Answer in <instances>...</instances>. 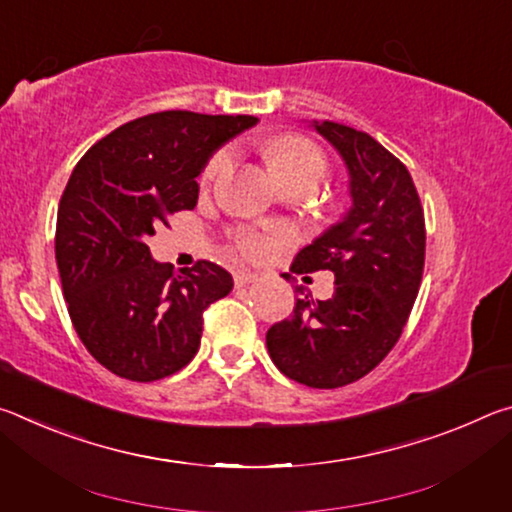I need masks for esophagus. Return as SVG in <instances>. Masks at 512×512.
<instances>
[{
  "label": "esophagus",
  "instance_id": "1",
  "mask_svg": "<svg viewBox=\"0 0 512 512\" xmlns=\"http://www.w3.org/2000/svg\"><path fill=\"white\" fill-rule=\"evenodd\" d=\"M255 280H257V273H253V271H237L235 273V284H237V287H246V284L255 282Z\"/></svg>",
  "mask_w": 512,
  "mask_h": 512
}]
</instances>
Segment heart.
Instances as JSON below:
<instances>
[{
  "label": "heart",
  "mask_w": 512,
  "mask_h": 512,
  "mask_svg": "<svg viewBox=\"0 0 512 512\" xmlns=\"http://www.w3.org/2000/svg\"><path fill=\"white\" fill-rule=\"evenodd\" d=\"M266 162L280 183L282 180H309V183L318 185V180L323 178L327 171L323 151H320L316 144H311L309 140H305V137H298V135L277 137V140L268 144ZM230 164H232L230 149L216 151L203 171L205 183H210V180H214L216 176H221ZM241 246H244L248 255H262L266 250V241L259 237H246L241 241Z\"/></svg>",
  "instance_id": "b5f03b06"
}]
</instances>
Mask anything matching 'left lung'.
<instances>
[{
	"mask_svg": "<svg viewBox=\"0 0 512 512\" xmlns=\"http://www.w3.org/2000/svg\"><path fill=\"white\" fill-rule=\"evenodd\" d=\"M307 126L343 160L350 207L300 250L296 266L332 271L336 287L329 300L298 298L293 316L266 332V348L287 377L339 388L368 375L400 339L418 298L427 235L411 173L393 153L336 121Z\"/></svg>",
	"mask_w": 512,
	"mask_h": 512,
	"instance_id": "obj_1",
	"label": "left lung"
}]
</instances>
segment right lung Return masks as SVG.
Segmentation results:
<instances>
[{"label": "right lung", "mask_w": 512, "mask_h": 512, "mask_svg": "<svg viewBox=\"0 0 512 512\" xmlns=\"http://www.w3.org/2000/svg\"><path fill=\"white\" fill-rule=\"evenodd\" d=\"M250 115L153 112L128 121L83 155L58 205L56 262L69 318L103 368L155 381L185 368L201 345L203 311L232 291L212 262H155L146 239L167 216L194 210L212 155Z\"/></svg>", "instance_id": "add662e5"}]
</instances>
